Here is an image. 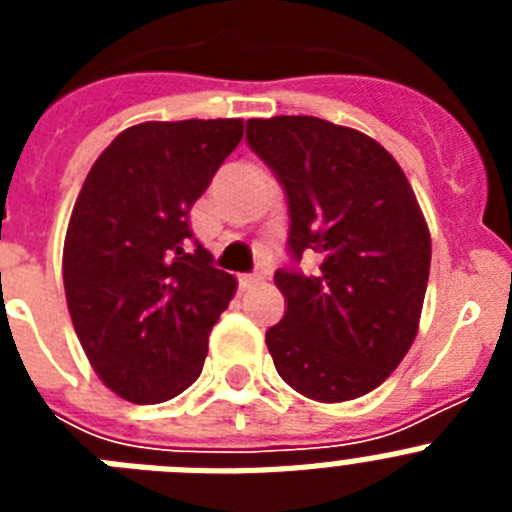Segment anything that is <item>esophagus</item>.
<instances>
[{
	"label": "esophagus",
	"instance_id": "obj_1",
	"mask_svg": "<svg viewBox=\"0 0 512 512\" xmlns=\"http://www.w3.org/2000/svg\"><path fill=\"white\" fill-rule=\"evenodd\" d=\"M238 282H241L243 289L256 287V284L264 282V274H259V271H256V274H241V277H238Z\"/></svg>",
	"mask_w": 512,
	"mask_h": 512
}]
</instances>
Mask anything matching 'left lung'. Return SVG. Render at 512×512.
Returning <instances> with one entry per match:
<instances>
[{
    "label": "left lung",
    "mask_w": 512,
    "mask_h": 512,
    "mask_svg": "<svg viewBox=\"0 0 512 512\" xmlns=\"http://www.w3.org/2000/svg\"><path fill=\"white\" fill-rule=\"evenodd\" d=\"M246 140L287 194L289 259L320 256L315 274H274L279 377L310 400L366 395L413 346L428 287L431 235L408 176L377 140L320 117L248 120Z\"/></svg>",
    "instance_id": "8db88e82"
}]
</instances>
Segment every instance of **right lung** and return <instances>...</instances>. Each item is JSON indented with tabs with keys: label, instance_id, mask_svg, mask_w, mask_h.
I'll return each mask as SVG.
<instances>
[{
	"label": "right lung",
	"instance_id": "add662e5",
	"mask_svg": "<svg viewBox=\"0 0 512 512\" xmlns=\"http://www.w3.org/2000/svg\"><path fill=\"white\" fill-rule=\"evenodd\" d=\"M243 138V120L140 122L94 161L63 243L71 323L122 400L156 405L197 382L235 292L194 241L189 210Z\"/></svg>",
	"mask_w": 512,
	"mask_h": 512
}]
</instances>
